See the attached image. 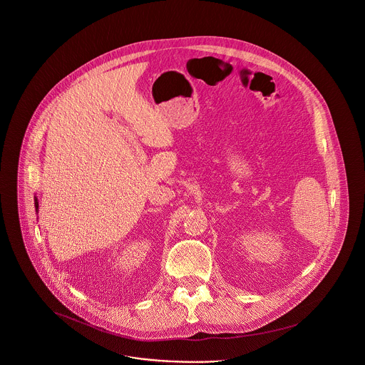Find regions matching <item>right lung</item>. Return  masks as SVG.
Instances as JSON below:
<instances>
[{"instance_id": "add662e5", "label": "right lung", "mask_w": 365, "mask_h": 365, "mask_svg": "<svg viewBox=\"0 0 365 365\" xmlns=\"http://www.w3.org/2000/svg\"><path fill=\"white\" fill-rule=\"evenodd\" d=\"M36 209H38V202H37V199H36Z\"/></svg>"}]
</instances>
